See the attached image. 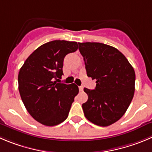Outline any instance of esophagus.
Masks as SVG:
<instances>
[{
    "label": "esophagus",
    "mask_w": 152,
    "mask_h": 152,
    "mask_svg": "<svg viewBox=\"0 0 152 152\" xmlns=\"http://www.w3.org/2000/svg\"><path fill=\"white\" fill-rule=\"evenodd\" d=\"M79 90H80V92H82V91L83 90V86H79Z\"/></svg>",
    "instance_id": "esophagus-1"
}]
</instances>
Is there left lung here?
<instances>
[{"instance_id": "obj_1", "label": "left lung", "mask_w": 152, "mask_h": 152, "mask_svg": "<svg viewBox=\"0 0 152 152\" xmlns=\"http://www.w3.org/2000/svg\"><path fill=\"white\" fill-rule=\"evenodd\" d=\"M88 77L96 80L95 89L84 88L88 100L82 104L85 117L99 126L120 119L133 99L135 72L118 49L99 42L78 43Z\"/></svg>"}]
</instances>
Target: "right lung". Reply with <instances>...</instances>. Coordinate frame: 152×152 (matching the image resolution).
<instances>
[{
	"label": "right lung",
	"mask_w": 152,
	"mask_h": 152,
	"mask_svg": "<svg viewBox=\"0 0 152 152\" xmlns=\"http://www.w3.org/2000/svg\"><path fill=\"white\" fill-rule=\"evenodd\" d=\"M77 48L76 42H49L36 49L20 69L18 80L21 100L30 115L42 125H59L69 115L78 86L57 80L63 75L65 57Z\"/></svg>",
	"instance_id": "right-lung-1"
}]
</instances>
